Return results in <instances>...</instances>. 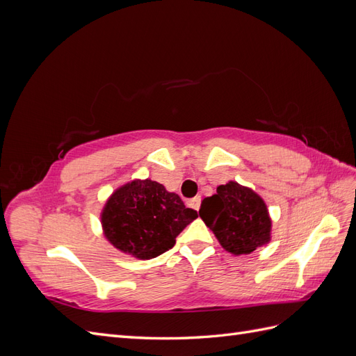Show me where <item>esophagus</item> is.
Listing matches in <instances>:
<instances>
[{
    "label": "esophagus",
    "mask_w": 356,
    "mask_h": 356,
    "mask_svg": "<svg viewBox=\"0 0 356 356\" xmlns=\"http://www.w3.org/2000/svg\"><path fill=\"white\" fill-rule=\"evenodd\" d=\"M190 204H191V208H193V209L199 211V208H200V197H195V199H191V200H190Z\"/></svg>",
    "instance_id": "obj_1"
}]
</instances>
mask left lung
Listing matches in <instances>:
<instances>
[{
    "instance_id": "left-lung-1",
    "label": "left lung",
    "mask_w": 356,
    "mask_h": 356,
    "mask_svg": "<svg viewBox=\"0 0 356 356\" xmlns=\"http://www.w3.org/2000/svg\"><path fill=\"white\" fill-rule=\"evenodd\" d=\"M199 217L225 251L246 255L272 241V218L260 195L229 181L202 200Z\"/></svg>"
}]
</instances>
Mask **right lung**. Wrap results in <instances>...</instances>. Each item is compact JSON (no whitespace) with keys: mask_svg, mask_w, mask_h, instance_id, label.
Listing matches in <instances>:
<instances>
[{"mask_svg":"<svg viewBox=\"0 0 356 356\" xmlns=\"http://www.w3.org/2000/svg\"><path fill=\"white\" fill-rule=\"evenodd\" d=\"M197 218L181 197L157 181L132 179L113 191L101 211L105 239L138 260H149L175 245V238Z\"/></svg>","mask_w":356,"mask_h":356,"instance_id":"obj_1","label":"right lung"}]
</instances>
